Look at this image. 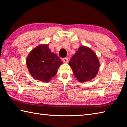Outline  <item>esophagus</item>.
<instances>
[{
    "mask_svg": "<svg viewBox=\"0 0 127 127\" xmlns=\"http://www.w3.org/2000/svg\"><path fill=\"white\" fill-rule=\"evenodd\" d=\"M63 61L64 62V63H68V58H64L63 59Z\"/></svg>",
    "mask_w": 127,
    "mask_h": 127,
    "instance_id": "34e87169",
    "label": "esophagus"
}]
</instances>
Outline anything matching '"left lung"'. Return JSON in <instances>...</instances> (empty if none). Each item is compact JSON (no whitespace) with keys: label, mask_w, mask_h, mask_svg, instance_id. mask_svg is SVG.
Masks as SVG:
<instances>
[{"label":"left lung","mask_w":127,"mask_h":127,"mask_svg":"<svg viewBox=\"0 0 127 127\" xmlns=\"http://www.w3.org/2000/svg\"><path fill=\"white\" fill-rule=\"evenodd\" d=\"M69 65L75 78L80 82H86L96 75L100 64L97 56L91 48L82 46L71 57Z\"/></svg>","instance_id":"8db88e82"}]
</instances>
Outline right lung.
<instances>
[{"mask_svg": "<svg viewBox=\"0 0 127 127\" xmlns=\"http://www.w3.org/2000/svg\"><path fill=\"white\" fill-rule=\"evenodd\" d=\"M28 70L34 79L48 82L57 73L63 62L48 47L40 44L29 53L26 60Z\"/></svg>", "mask_w": 127, "mask_h": 127, "instance_id": "1", "label": "right lung"}]
</instances>
